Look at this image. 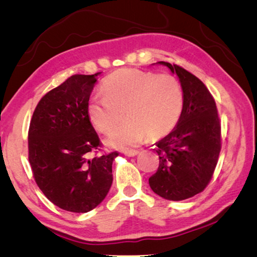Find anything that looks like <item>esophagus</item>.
I'll list each match as a JSON object with an SVG mask.
<instances>
[{
	"instance_id": "34e87169",
	"label": "esophagus",
	"mask_w": 257,
	"mask_h": 257,
	"mask_svg": "<svg viewBox=\"0 0 257 257\" xmlns=\"http://www.w3.org/2000/svg\"><path fill=\"white\" fill-rule=\"evenodd\" d=\"M123 154L127 157H134L139 154L138 150H124Z\"/></svg>"
}]
</instances>
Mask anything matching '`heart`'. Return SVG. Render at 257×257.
Instances as JSON below:
<instances>
[{
  "mask_svg": "<svg viewBox=\"0 0 257 257\" xmlns=\"http://www.w3.org/2000/svg\"><path fill=\"white\" fill-rule=\"evenodd\" d=\"M101 90L103 94L88 103L89 118L99 131H112L124 112L128 118L108 137L111 147L126 149L140 145L148 134L152 139L167 136L182 115L184 91L172 74L120 69L103 80Z\"/></svg>",
  "mask_w": 257,
  "mask_h": 257,
  "instance_id": "1",
  "label": "heart"
}]
</instances>
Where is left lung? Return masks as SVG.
Masks as SVG:
<instances>
[{
	"label": "left lung",
	"mask_w": 257,
	"mask_h": 257,
	"mask_svg": "<svg viewBox=\"0 0 257 257\" xmlns=\"http://www.w3.org/2000/svg\"><path fill=\"white\" fill-rule=\"evenodd\" d=\"M158 63L177 74L184 107L173 131L157 142L159 167L149 184L164 199L182 201L203 192L212 178L221 150V124L212 94L199 78L179 65Z\"/></svg>",
	"instance_id": "8db88e82"
}]
</instances>
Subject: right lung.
Here are the masks:
<instances>
[{
    "label": "right lung",
    "mask_w": 257,
    "mask_h": 257,
    "mask_svg": "<svg viewBox=\"0 0 257 257\" xmlns=\"http://www.w3.org/2000/svg\"><path fill=\"white\" fill-rule=\"evenodd\" d=\"M98 74H74L48 91L29 125L28 158L35 181L52 203L70 212H88L101 203L118 156L117 151L90 156L101 150L88 115Z\"/></svg>",
    "instance_id": "obj_1"
}]
</instances>
